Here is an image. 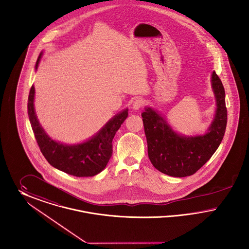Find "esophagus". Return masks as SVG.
<instances>
[{
    "label": "esophagus",
    "instance_id": "34e87169",
    "mask_svg": "<svg viewBox=\"0 0 249 249\" xmlns=\"http://www.w3.org/2000/svg\"><path fill=\"white\" fill-rule=\"evenodd\" d=\"M144 105V100L142 98H141V97H139V98H137V99H135L134 100V102H133V104H132V108L134 109V110H139L140 108H142Z\"/></svg>",
    "mask_w": 249,
    "mask_h": 249
}]
</instances>
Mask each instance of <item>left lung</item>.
I'll return each instance as SVG.
<instances>
[{"label": "left lung", "mask_w": 249, "mask_h": 249, "mask_svg": "<svg viewBox=\"0 0 249 249\" xmlns=\"http://www.w3.org/2000/svg\"><path fill=\"white\" fill-rule=\"evenodd\" d=\"M216 109L207 132L197 136L176 133L157 110L146 107L142 112L148 157L153 166L172 177L194 174L214 154L222 142L227 125L225 90L216 73L212 74Z\"/></svg>", "instance_id": "left-lung-1"}]
</instances>
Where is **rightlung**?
<instances>
[{
	"mask_svg": "<svg viewBox=\"0 0 249 249\" xmlns=\"http://www.w3.org/2000/svg\"><path fill=\"white\" fill-rule=\"evenodd\" d=\"M42 57L40 53L36 70ZM35 87L28 97V115L40 151L48 162L57 170L77 177H92L104 170L112 155V140L127 118L125 108L110 119L94 136L82 143H62L53 140L43 129L35 111Z\"/></svg>",
	"mask_w": 249,
	"mask_h": 249,
	"instance_id": "1",
	"label": "right lung"
}]
</instances>
